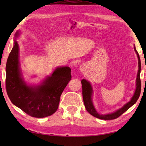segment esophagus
Here are the masks:
<instances>
[{"instance_id": "esophagus-1", "label": "esophagus", "mask_w": 146, "mask_h": 146, "mask_svg": "<svg viewBox=\"0 0 146 146\" xmlns=\"http://www.w3.org/2000/svg\"><path fill=\"white\" fill-rule=\"evenodd\" d=\"M84 67L83 66H80V70H81V71H84Z\"/></svg>"}]
</instances>
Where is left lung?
Instances as JSON below:
<instances>
[{
  "label": "left lung",
  "mask_w": 146,
  "mask_h": 146,
  "mask_svg": "<svg viewBox=\"0 0 146 146\" xmlns=\"http://www.w3.org/2000/svg\"><path fill=\"white\" fill-rule=\"evenodd\" d=\"M135 51L137 54L138 58V68L139 70L138 71L137 74V88H136L135 92L133 97H132L131 100L129 102H127L126 104H125L122 108L120 110H117V111L111 113V114L108 115H100L95 110V108H94L92 100H91V95H92V88L90 83L86 80L83 79L81 81L82 86V97H83V100L84 103L85 108L86 110L88 111L89 113H90L91 115L94 116V117L102 120H113L115 118H117L119 117L121 115H122L123 113L126 111L128 109L130 108L131 106L136 103L138 98L140 97V91H141V81H140V70H141V63H140V56L137 51L136 50V48L135 47Z\"/></svg>",
  "instance_id": "8db88e82"
}]
</instances>
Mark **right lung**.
<instances>
[{
  "label": "right lung",
  "instance_id": "add662e5",
  "mask_svg": "<svg viewBox=\"0 0 146 146\" xmlns=\"http://www.w3.org/2000/svg\"><path fill=\"white\" fill-rule=\"evenodd\" d=\"M6 71V89L11 102L35 118L48 117L57 110L61 94L71 78V69L60 67L56 69L42 85L31 87L26 84L19 70L17 41L9 55Z\"/></svg>",
  "mask_w": 146,
  "mask_h": 146
}]
</instances>
